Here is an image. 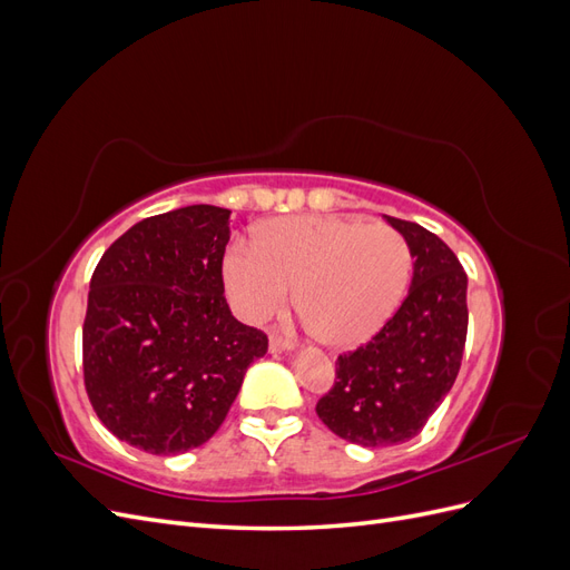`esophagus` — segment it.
<instances>
[{
    "label": "esophagus",
    "instance_id": "34e87169",
    "mask_svg": "<svg viewBox=\"0 0 570 570\" xmlns=\"http://www.w3.org/2000/svg\"><path fill=\"white\" fill-rule=\"evenodd\" d=\"M268 347H271V352L281 354V352H289V350H295V342L287 340V337H283V335H278V333H271Z\"/></svg>",
    "mask_w": 570,
    "mask_h": 570
}]
</instances>
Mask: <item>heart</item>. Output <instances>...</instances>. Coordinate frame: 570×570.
I'll return each mask as SVG.
<instances>
[{
  "label": "heart",
  "instance_id": "1",
  "mask_svg": "<svg viewBox=\"0 0 570 570\" xmlns=\"http://www.w3.org/2000/svg\"><path fill=\"white\" fill-rule=\"evenodd\" d=\"M411 247L385 223L344 216H287L256 233V249L233 245L223 258L230 302L247 321H266L295 302L318 337L352 350L381 333L402 304Z\"/></svg>",
  "mask_w": 570,
  "mask_h": 570
}]
</instances>
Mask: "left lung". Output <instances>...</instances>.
Segmentation results:
<instances>
[{
	"instance_id": "obj_1",
	"label": "left lung",
	"mask_w": 570,
	"mask_h": 570,
	"mask_svg": "<svg viewBox=\"0 0 570 570\" xmlns=\"http://www.w3.org/2000/svg\"><path fill=\"white\" fill-rule=\"evenodd\" d=\"M385 218L411 247L409 295L371 342L337 356L335 385L316 404L335 435L361 446L421 433L456 381L469 331V278L456 254L419 223Z\"/></svg>"
}]
</instances>
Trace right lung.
I'll use <instances>...</instances> for the list:
<instances>
[{"label": "right lung", "mask_w": 570, "mask_h": 570, "mask_svg": "<svg viewBox=\"0 0 570 570\" xmlns=\"http://www.w3.org/2000/svg\"><path fill=\"white\" fill-rule=\"evenodd\" d=\"M230 212L212 204L149 216L99 258L82 323V375L107 430L174 456L226 421L268 337L223 297Z\"/></svg>", "instance_id": "right-lung-1"}]
</instances>
